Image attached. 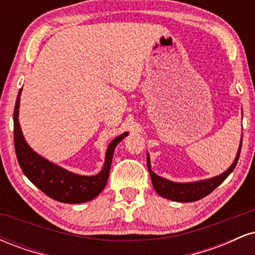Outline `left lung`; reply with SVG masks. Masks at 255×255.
<instances>
[{
  "instance_id": "obj_1",
  "label": "left lung",
  "mask_w": 255,
  "mask_h": 255,
  "mask_svg": "<svg viewBox=\"0 0 255 255\" xmlns=\"http://www.w3.org/2000/svg\"><path fill=\"white\" fill-rule=\"evenodd\" d=\"M241 146H242V140H241V144H240L238 156H236L234 163L231 164V166L227 171L223 172L222 175H219L217 177L210 178V180H206V181H199V182H193V183H175V182H171V181L165 180V178L158 176V175H156L151 170L150 157H148L147 154V169H148V172H150L152 184H153L154 189H156V192L160 195V197L170 199V200H174V201H180V203H192V201H197L199 199H203L206 197V195H209L210 193L215 191L219 184H222V182H223L225 178L233 172L236 164H238L240 152H241Z\"/></svg>"
}]
</instances>
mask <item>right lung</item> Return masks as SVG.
<instances>
[{"mask_svg": "<svg viewBox=\"0 0 255 255\" xmlns=\"http://www.w3.org/2000/svg\"><path fill=\"white\" fill-rule=\"evenodd\" d=\"M20 92L17 95L15 107H14V146L20 168L26 177L34 186L42 191L44 194L54 200L66 204H80L92 200L93 198L104 189L108 182L113 160L114 151L118 144L128 133H124L110 142L107 150L104 168L95 176H81L69 172L60 166L52 164L49 160L44 159L28 147L20 129L17 113H19Z\"/></svg>", "mask_w": 255, "mask_h": 255, "instance_id": "add662e5", "label": "right lung"}]
</instances>
